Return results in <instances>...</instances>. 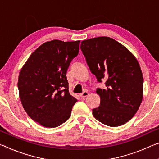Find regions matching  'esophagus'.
<instances>
[{"label":"esophagus","instance_id":"1","mask_svg":"<svg viewBox=\"0 0 159 159\" xmlns=\"http://www.w3.org/2000/svg\"><path fill=\"white\" fill-rule=\"evenodd\" d=\"M89 93H88L87 91H84V93H80V96L82 98H86V97L89 96Z\"/></svg>","mask_w":159,"mask_h":159}]
</instances>
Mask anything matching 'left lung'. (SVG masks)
I'll use <instances>...</instances> for the list:
<instances>
[{
  "instance_id": "left-lung-1",
  "label": "left lung",
  "mask_w": 159,
  "mask_h": 159,
  "mask_svg": "<svg viewBox=\"0 0 159 159\" xmlns=\"http://www.w3.org/2000/svg\"><path fill=\"white\" fill-rule=\"evenodd\" d=\"M80 49L98 81L105 80L106 88L96 90L100 103L93 109L94 117L110 127L127 123L137 112L143 98V75L137 59L108 37L84 40Z\"/></svg>"
}]
</instances>
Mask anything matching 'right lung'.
<instances>
[{"label":"right lung","instance_id":"1","mask_svg":"<svg viewBox=\"0 0 159 159\" xmlns=\"http://www.w3.org/2000/svg\"><path fill=\"white\" fill-rule=\"evenodd\" d=\"M80 41L54 39L30 55L20 72V98L25 112L45 127H57L70 117L77 102L70 95L66 72L79 52Z\"/></svg>","mask_w":159,"mask_h":159}]
</instances>
